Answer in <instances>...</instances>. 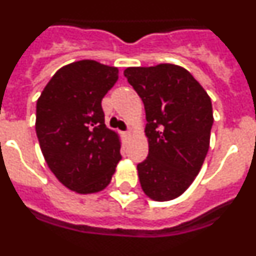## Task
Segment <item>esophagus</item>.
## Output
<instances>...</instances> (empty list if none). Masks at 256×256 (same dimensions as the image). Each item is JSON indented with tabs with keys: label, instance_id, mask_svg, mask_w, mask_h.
I'll return each instance as SVG.
<instances>
[{
	"label": "esophagus",
	"instance_id": "34e87169",
	"mask_svg": "<svg viewBox=\"0 0 256 256\" xmlns=\"http://www.w3.org/2000/svg\"><path fill=\"white\" fill-rule=\"evenodd\" d=\"M122 134H124V139H130V138H132V132H122Z\"/></svg>",
	"mask_w": 256,
	"mask_h": 256
}]
</instances>
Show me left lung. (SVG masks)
I'll list each match as a JSON object with an SVG mask.
<instances>
[{
	"mask_svg": "<svg viewBox=\"0 0 256 256\" xmlns=\"http://www.w3.org/2000/svg\"><path fill=\"white\" fill-rule=\"evenodd\" d=\"M146 109L148 156L138 164L144 194L176 199L200 172L210 148L212 102L199 82L181 66L160 64L124 72Z\"/></svg>",
	"mask_w": 256,
	"mask_h": 256,
	"instance_id": "8db88e82",
	"label": "left lung"
}]
</instances>
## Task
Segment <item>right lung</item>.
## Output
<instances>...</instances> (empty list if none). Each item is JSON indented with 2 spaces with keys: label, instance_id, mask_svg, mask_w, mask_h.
<instances>
[{
  "label": "right lung",
  "instance_id": "add662e5",
  "mask_svg": "<svg viewBox=\"0 0 256 256\" xmlns=\"http://www.w3.org/2000/svg\"><path fill=\"white\" fill-rule=\"evenodd\" d=\"M118 80V68L94 60L64 66L36 104V135L49 169L64 186L94 194L110 184L121 142L105 126L102 100Z\"/></svg>",
  "mask_w": 256,
  "mask_h": 256
}]
</instances>
